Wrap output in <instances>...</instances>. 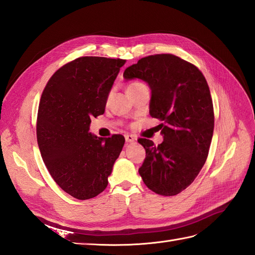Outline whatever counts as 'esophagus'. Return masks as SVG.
Returning a JSON list of instances; mask_svg holds the SVG:
<instances>
[{
	"label": "esophagus",
	"instance_id": "obj_1",
	"mask_svg": "<svg viewBox=\"0 0 255 255\" xmlns=\"http://www.w3.org/2000/svg\"><path fill=\"white\" fill-rule=\"evenodd\" d=\"M126 140H127V142H135L136 141V136L126 135Z\"/></svg>",
	"mask_w": 255,
	"mask_h": 255
}]
</instances>
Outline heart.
Returning <instances> with one entry per match:
<instances>
[{"instance_id":"obj_1","label":"heart","mask_w":255,"mask_h":255,"mask_svg":"<svg viewBox=\"0 0 255 255\" xmlns=\"http://www.w3.org/2000/svg\"><path fill=\"white\" fill-rule=\"evenodd\" d=\"M140 85H144V84H142V83H140V82H133V83H130L128 86V88H133V87H137V86H140Z\"/></svg>"}]
</instances>
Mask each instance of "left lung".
<instances>
[{"mask_svg": "<svg viewBox=\"0 0 255 255\" xmlns=\"http://www.w3.org/2000/svg\"><path fill=\"white\" fill-rule=\"evenodd\" d=\"M123 78L148 83L150 115L161 121L163 142L154 145L145 138L138 140L145 150L138 172L155 194H180L202 169L212 142L214 107L204 75L172 54H156L127 68Z\"/></svg>", "mask_w": 255, "mask_h": 255, "instance_id": "1", "label": "left lung"}]
</instances>
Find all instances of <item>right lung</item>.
I'll list each match as a JSON object with an SVG mask.
<instances>
[{"label": "right lung", "mask_w": 255, "mask_h": 255, "mask_svg": "<svg viewBox=\"0 0 255 255\" xmlns=\"http://www.w3.org/2000/svg\"><path fill=\"white\" fill-rule=\"evenodd\" d=\"M126 59L84 56L52 75L41 95L37 141L44 165L58 186L79 200L106 188L125 144L122 135H92V117L103 115L110 91Z\"/></svg>", "instance_id": "right-lung-1"}]
</instances>
